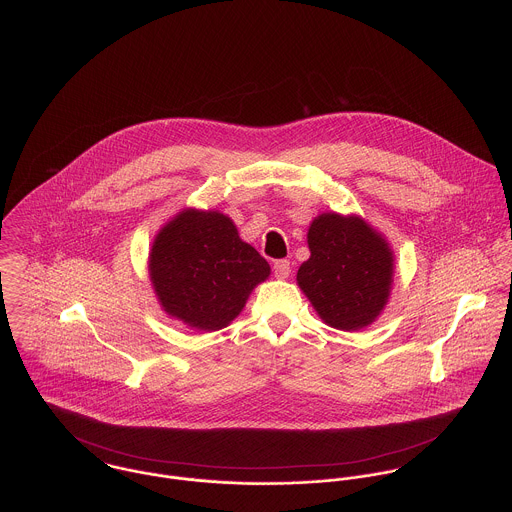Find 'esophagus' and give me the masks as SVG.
Listing matches in <instances>:
<instances>
[{
	"label": "esophagus",
	"mask_w": 512,
	"mask_h": 512,
	"mask_svg": "<svg viewBox=\"0 0 512 512\" xmlns=\"http://www.w3.org/2000/svg\"><path fill=\"white\" fill-rule=\"evenodd\" d=\"M274 274H276V278L278 279L289 278V274H291V264H289V260H278V262L274 264Z\"/></svg>",
	"instance_id": "obj_1"
}]
</instances>
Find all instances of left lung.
<instances>
[{
  "label": "left lung",
  "mask_w": 512,
  "mask_h": 512,
  "mask_svg": "<svg viewBox=\"0 0 512 512\" xmlns=\"http://www.w3.org/2000/svg\"><path fill=\"white\" fill-rule=\"evenodd\" d=\"M311 256L297 272V285L326 325L360 330L383 313L395 274V256L360 215L323 213L313 219Z\"/></svg>",
  "instance_id": "8db88e82"
}]
</instances>
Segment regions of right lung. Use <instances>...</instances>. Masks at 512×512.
Returning <instances> with one entry per match:
<instances>
[{
    "instance_id": "right-lung-1",
    "label": "right lung",
    "mask_w": 512,
    "mask_h": 512,
    "mask_svg": "<svg viewBox=\"0 0 512 512\" xmlns=\"http://www.w3.org/2000/svg\"><path fill=\"white\" fill-rule=\"evenodd\" d=\"M148 276L166 315L213 332L231 325L270 264L244 242L231 217L187 207L154 236Z\"/></svg>"
}]
</instances>
